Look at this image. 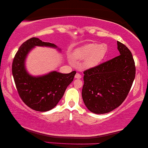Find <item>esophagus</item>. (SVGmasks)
Returning a JSON list of instances; mask_svg holds the SVG:
<instances>
[{"mask_svg": "<svg viewBox=\"0 0 148 148\" xmlns=\"http://www.w3.org/2000/svg\"><path fill=\"white\" fill-rule=\"evenodd\" d=\"M75 79H81L82 78V75L79 73H77L75 75Z\"/></svg>", "mask_w": 148, "mask_h": 148, "instance_id": "1", "label": "esophagus"}]
</instances>
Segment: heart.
<instances>
[{"label":"heart","instance_id":"heart-1","mask_svg":"<svg viewBox=\"0 0 148 148\" xmlns=\"http://www.w3.org/2000/svg\"><path fill=\"white\" fill-rule=\"evenodd\" d=\"M107 46L105 44L90 43L80 46L73 52L71 57L77 61L84 60V66L86 69L96 66L102 62L106 56Z\"/></svg>","mask_w":148,"mask_h":148}]
</instances>
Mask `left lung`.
I'll use <instances>...</instances> for the list:
<instances>
[{
    "mask_svg": "<svg viewBox=\"0 0 148 148\" xmlns=\"http://www.w3.org/2000/svg\"><path fill=\"white\" fill-rule=\"evenodd\" d=\"M120 55L84 72L82 98L89 110L105 114L116 108L127 98L135 77L132 54L117 41Z\"/></svg>",
    "mask_w": 148,
    "mask_h": 148,
    "instance_id": "obj_1",
    "label": "left lung"
}]
</instances>
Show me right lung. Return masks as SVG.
Listing matches in <instances>:
<instances>
[{
  "instance_id": "1",
  "label": "right lung",
  "mask_w": 148,
  "mask_h": 148,
  "mask_svg": "<svg viewBox=\"0 0 148 148\" xmlns=\"http://www.w3.org/2000/svg\"><path fill=\"white\" fill-rule=\"evenodd\" d=\"M35 46L57 48L55 44L32 38L21 44L14 57L12 73L17 90L23 102L30 108L46 112L54 108L66 88L73 82L76 71L64 74L52 71L42 76L34 77L28 73L25 60L30 50ZM60 51V49L58 48Z\"/></svg>"
}]
</instances>
